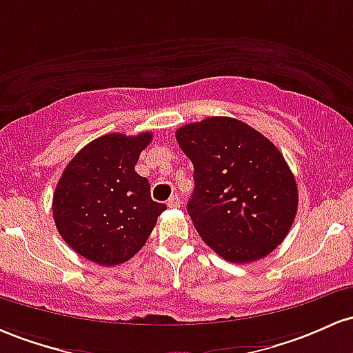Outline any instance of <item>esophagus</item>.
I'll use <instances>...</instances> for the list:
<instances>
[{
    "mask_svg": "<svg viewBox=\"0 0 353 353\" xmlns=\"http://www.w3.org/2000/svg\"><path fill=\"white\" fill-rule=\"evenodd\" d=\"M180 205H181V200H180V196H178V195H173V196L168 198V207L170 208H178Z\"/></svg>",
    "mask_w": 353,
    "mask_h": 353,
    "instance_id": "esophagus-1",
    "label": "esophagus"
}]
</instances>
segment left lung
<instances>
[{"mask_svg": "<svg viewBox=\"0 0 353 353\" xmlns=\"http://www.w3.org/2000/svg\"><path fill=\"white\" fill-rule=\"evenodd\" d=\"M176 141L195 168L187 210L205 243L232 263L275 250L299 207L294 173L279 148L228 117L181 126Z\"/></svg>", "mask_w": 353, "mask_h": 353, "instance_id": "8db88e82", "label": "left lung"}]
</instances>
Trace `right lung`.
I'll return each mask as SVG.
<instances>
[{"label": "right lung", "mask_w": 353, "mask_h": 353, "mask_svg": "<svg viewBox=\"0 0 353 353\" xmlns=\"http://www.w3.org/2000/svg\"><path fill=\"white\" fill-rule=\"evenodd\" d=\"M152 133H110L81 148L66 165L53 195L61 239L90 262L113 267L130 260L148 240L166 205L150 195L134 172Z\"/></svg>", "instance_id": "add662e5"}]
</instances>
